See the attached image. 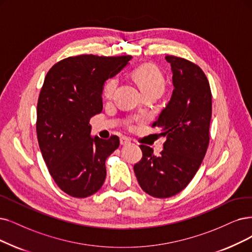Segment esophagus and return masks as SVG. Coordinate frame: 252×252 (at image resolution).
<instances>
[{"mask_svg": "<svg viewBox=\"0 0 252 252\" xmlns=\"http://www.w3.org/2000/svg\"><path fill=\"white\" fill-rule=\"evenodd\" d=\"M130 143H131V140H130V138H128L126 136H123V137L120 138V144L122 145V146H127Z\"/></svg>", "mask_w": 252, "mask_h": 252, "instance_id": "obj_1", "label": "esophagus"}]
</instances>
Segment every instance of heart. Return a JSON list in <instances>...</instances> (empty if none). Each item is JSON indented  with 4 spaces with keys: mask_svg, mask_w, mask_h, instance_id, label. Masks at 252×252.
Masks as SVG:
<instances>
[{
    "mask_svg": "<svg viewBox=\"0 0 252 252\" xmlns=\"http://www.w3.org/2000/svg\"><path fill=\"white\" fill-rule=\"evenodd\" d=\"M132 76L134 78L137 85L139 86L142 92L144 95L147 94H156L160 95L162 94L165 88V79L164 76L161 73L160 70L151 64H146L137 67L136 69L133 70ZM118 86V78L113 77L109 78L107 82L104 84L103 87V96L106 99H110L113 97L116 88ZM139 121V118L134 117V118H130L127 120L126 124L129 127H132L134 122H137Z\"/></svg>",
    "mask_w": 252,
    "mask_h": 252,
    "instance_id": "1",
    "label": "heart"
}]
</instances>
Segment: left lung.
<instances>
[{
    "label": "left lung",
    "instance_id": "1",
    "mask_svg": "<svg viewBox=\"0 0 252 252\" xmlns=\"http://www.w3.org/2000/svg\"><path fill=\"white\" fill-rule=\"evenodd\" d=\"M173 72L174 91L153 127L165 136L163 151L140 145L143 158L134 165L139 186L146 193L165 198L181 192L195 176L210 140L212 94L204 71L183 58L166 56Z\"/></svg>",
    "mask_w": 252,
    "mask_h": 252
}]
</instances>
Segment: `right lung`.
Returning a JSON list of instances; mask_svg holds the SVG:
<instances>
[{
  "instance_id": "right-lung-1",
  "label": "right lung",
  "mask_w": 252,
  "mask_h": 252,
  "mask_svg": "<svg viewBox=\"0 0 252 252\" xmlns=\"http://www.w3.org/2000/svg\"><path fill=\"white\" fill-rule=\"evenodd\" d=\"M131 56L80 55L55 64L37 103V138L48 172L65 193L84 198L96 193L106 177L105 160L119 137L91 136L90 119L101 113L102 90Z\"/></svg>"
}]
</instances>
